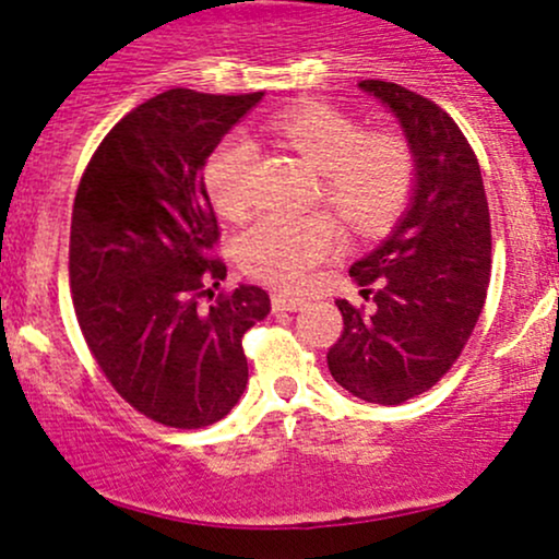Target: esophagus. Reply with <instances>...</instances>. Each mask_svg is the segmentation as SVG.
Segmentation results:
<instances>
[{"label": "esophagus", "mask_w": 559, "mask_h": 559, "mask_svg": "<svg viewBox=\"0 0 559 559\" xmlns=\"http://www.w3.org/2000/svg\"><path fill=\"white\" fill-rule=\"evenodd\" d=\"M272 306L274 311H300L306 306V300L293 296V293H274Z\"/></svg>", "instance_id": "1"}]
</instances>
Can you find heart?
<instances>
[{"mask_svg":"<svg viewBox=\"0 0 559 559\" xmlns=\"http://www.w3.org/2000/svg\"><path fill=\"white\" fill-rule=\"evenodd\" d=\"M274 134L319 171L317 198L359 237H378L399 222L417 185L412 144L393 131H364L330 105H304L272 118ZM255 144L240 131L224 136L203 163L213 209L242 218L253 205ZM341 246L328 213H269L242 231L237 259L250 277L277 287H300Z\"/></svg>","mask_w":559,"mask_h":559,"instance_id":"obj_1","label":"heart"}]
</instances>
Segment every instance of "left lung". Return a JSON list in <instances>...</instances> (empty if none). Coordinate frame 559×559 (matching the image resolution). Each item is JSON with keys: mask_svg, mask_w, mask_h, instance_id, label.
Returning <instances> with one entry per match:
<instances>
[{"mask_svg": "<svg viewBox=\"0 0 559 559\" xmlns=\"http://www.w3.org/2000/svg\"><path fill=\"white\" fill-rule=\"evenodd\" d=\"M359 86L396 112L417 185L393 235L348 269L374 309L337 300L328 367L354 396L396 406L430 391L467 346L491 280V216L478 158L447 110L393 81Z\"/></svg>", "mask_w": 559, "mask_h": 559, "instance_id": "8db88e82", "label": "left lung"}]
</instances>
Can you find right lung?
Returning a JSON list of instances; mask_svg holds the SVG:
<instances>
[{
	"label": "right lung",
	"instance_id": "1",
	"mask_svg": "<svg viewBox=\"0 0 559 559\" xmlns=\"http://www.w3.org/2000/svg\"><path fill=\"white\" fill-rule=\"evenodd\" d=\"M261 97L155 94L105 134L73 200L79 328L118 396L166 428L229 415L248 382L242 335L272 309L255 285L213 298L227 266L203 185L211 150Z\"/></svg>",
	"mask_w": 559,
	"mask_h": 559
}]
</instances>
